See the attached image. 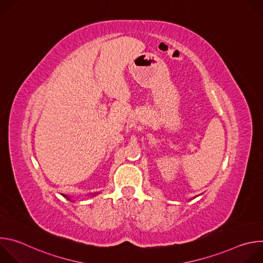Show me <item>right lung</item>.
I'll return each instance as SVG.
<instances>
[{
    "label": "right lung",
    "mask_w": 263,
    "mask_h": 263,
    "mask_svg": "<svg viewBox=\"0 0 263 263\" xmlns=\"http://www.w3.org/2000/svg\"><path fill=\"white\" fill-rule=\"evenodd\" d=\"M64 197H65V198H66V196H64ZM66 199H68V198H66Z\"/></svg>",
    "instance_id": "right-lung-1"
}]
</instances>
